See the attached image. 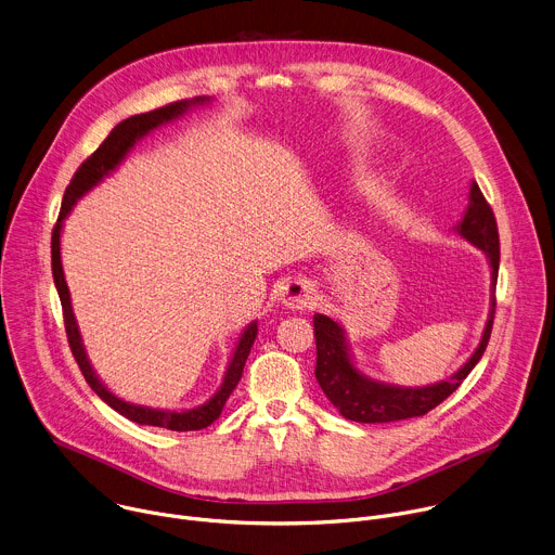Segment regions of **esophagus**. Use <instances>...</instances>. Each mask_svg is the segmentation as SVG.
Segmentation results:
<instances>
[{"instance_id":"esophagus-1","label":"esophagus","mask_w":555,"mask_h":555,"mask_svg":"<svg viewBox=\"0 0 555 555\" xmlns=\"http://www.w3.org/2000/svg\"><path fill=\"white\" fill-rule=\"evenodd\" d=\"M280 301L291 310H306L317 301V288L306 278L288 280L280 291Z\"/></svg>"}]
</instances>
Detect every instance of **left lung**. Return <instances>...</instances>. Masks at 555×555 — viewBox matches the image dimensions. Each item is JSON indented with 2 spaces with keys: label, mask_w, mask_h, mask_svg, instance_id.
Masks as SVG:
<instances>
[{
  "label": "left lung",
  "mask_w": 555,
  "mask_h": 555,
  "mask_svg": "<svg viewBox=\"0 0 555 555\" xmlns=\"http://www.w3.org/2000/svg\"><path fill=\"white\" fill-rule=\"evenodd\" d=\"M457 232L466 241L477 245L481 251H486L492 267V288H496L499 260H501L499 228H496L494 211L477 183L470 185V205L462 218V223L457 225ZM494 312H496V297L492 295V308L483 330V337L477 352L470 357V361L449 380L430 385V387H417V389L383 385L365 378L352 365L341 325L325 314H314L317 383L327 396V400L339 409L344 417L352 422L378 424V422H396V420L424 415L430 409H435L439 402H444L479 363L492 335Z\"/></svg>",
  "instance_id": "1"
}]
</instances>
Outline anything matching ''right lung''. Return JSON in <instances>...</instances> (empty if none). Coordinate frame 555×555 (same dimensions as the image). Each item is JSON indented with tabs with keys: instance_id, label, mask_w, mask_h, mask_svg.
Returning a JSON list of instances; mask_svg holds the SVG:
<instances>
[{
	"instance_id": "add662e5",
	"label": "right lung",
	"mask_w": 555,
	"mask_h": 555,
	"mask_svg": "<svg viewBox=\"0 0 555 555\" xmlns=\"http://www.w3.org/2000/svg\"><path fill=\"white\" fill-rule=\"evenodd\" d=\"M207 102V98H194V100H177L170 102L166 106H159L155 111H149V114H140V116H131L127 120H122L114 131L106 135V140L80 164V168L74 172L65 194H63V205L59 211V220L52 230V275H54V284L61 297V306H63V319H65V332H67V344L69 350L85 376V380L89 383V387L111 406L116 409L120 415L129 417L135 424H146V426H159V428H170V430H201L205 426H209L214 420H218L220 411H223L230 393L236 389L243 370H245V361L251 352V346L256 341L258 335V323H249V327L245 330V335L238 341V348L234 352V359L225 372L223 385L214 393V398L196 409H188V411H159V409H149V406H138V404H129L120 398H116L111 393L93 374L82 341H80V332L72 312V304H69V291H67V282L63 275V267H61V228H63V218L69 214L72 205L87 192L91 190L104 175H108L114 170L125 155L131 151V146L144 138L149 131L162 127L164 122H170L179 116H183L185 111L192 104H203Z\"/></svg>"
}]
</instances>
